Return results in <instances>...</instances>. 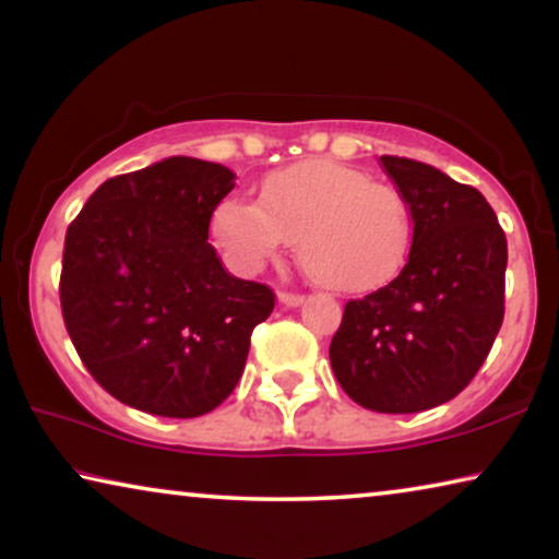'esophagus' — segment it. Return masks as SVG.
I'll return each mask as SVG.
<instances>
[{
	"label": "esophagus",
	"instance_id": "1",
	"mask_svg": "<svg viewBox=\"0 0 559 559\" xmlns=\"http://www.w3.org/2000/svg\"><path fill=\"white\" fill-rule=\"evenodd\" d=\"M278 301L286 304V306H301L304 296L294 294V290H278Z\"/></svg>",
	"mask_w": 559,
	"mask_h": 559
}]
</instances>
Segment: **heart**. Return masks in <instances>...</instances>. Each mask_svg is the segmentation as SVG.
<instances>
[{"mask_svg": "<svg viewBox=\"0 0 559 559\" xmlns=\"http://www.w3.org/2000/svg\"><path fill=\"white\" fill-rule=\"evenodd\" d=\"M413 230L403 192L326 159L271 171L255 204L225 200L212 217V235L238 269H263L296 240L309 276L336 294H369L397 278L411 255Z\"/></svg>", "mask_w": 559, "mask_h": 559, "instance_id": "1", "label": "heart"}]
</instances>
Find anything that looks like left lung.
Wrapping results in <instances>:
<instances>
[{
	"mask_svg": "<svg viewBox=\"0 0 559 559\" xmlns=\"http://www.w3.org/2000/svg\"><path fill=\"white\" fill-rule=\"evenodd\" d=\"M413 210V248L388 286L344 306L329 359L342 390L374 413L453 400L504 321L507 235L474 187L403 156H380Z\"/></svg>",
	"mask_w": 559,
	"mask_h": 559,
	"instance_id": "1",
	"label": "left lung"
}]
</instances>
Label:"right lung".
I'll return each instance as SVG.
<instances>
[{"label": "right lung", "instance_id": "right-lung-1", "mask_svg": "<svg viewBox=\"0 0 559 559\" xmlns=\"http://www.w3.org/2000/svg\"><path fill=\"white\" fill-rule=\"evenodd\" d=\"M233 187L223 164L169 156L106 179L68 225L62 321L93 380L123 405L198 418L238 384L276 294L230 276L207 242Z\"/></svg>", "mask_w": 559, "mask_h": 559}]
</instances>
